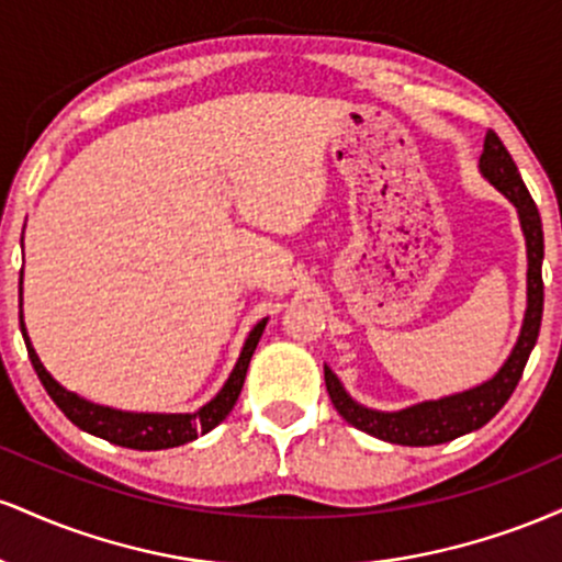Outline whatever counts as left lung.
<instances>
[{"mask_svg":"<svg viewBox=\"0 0 562 562\" xmlns=\"http://www.w3.org/2000/svg\"><path fill=\"white\" fill-rule=\"evenodd\" d=\"M479 171L494 190H499L515 205L520 229H524L526 237V314L524 325H520V335L509 357L505 359V364L488 380H483V383L468 391L449 393V396L441 398H428V402H417L393 412L359 404L344 389L338 375L325 364V385L338 415L348 425L380 438V441L402 443V447H434V443L454 441V438L465 436L470 430L483 428L507 404V398L513 396L515 385L524 375L528 357H531L533 346H537L541 308H544V282H541L544 232H541V216L537 203L528 195L524 179H520L518 166L509 158L507 147L502 145V139L494 132H486V139H483Z\"/></svg>","mask_w":562,"mask_h":562,"instance_id":"left-lung-1","label":"left lung"}]
</instances>
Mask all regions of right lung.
I'll return each instance as SVG.
<instances>
[{
  "instance_id": "obj_1",
  "label": "right lung",
  "mask_w": 562,
  "mask_h": 562,
  "mask_svg": "<svg viewBox=\"0 0 562 562\" xmlns=\"http://www.w3.org/2000/svg\"><path fill=\"white\" fill-rule=\"evenodd\" d=\"M267 327V319L256 322L254 330L248 333L245 344L240 348V357H237L235 367H232L227 383L222 385V391L211 398L209 404L200 406L198 412H177V415H166V412H124L113 409V406L87 402L79 393L63 389L57 380L49 375L47 367L42 364L38 353L31 346L29 330H25L23 322V269H21V333L29 348V359L34 364L38 380H42L44 391L49 393V398L60 406L63 415L68 417L76 428L87 430L97 438H105V441L115 443V447L126 449H139V451H156V449H171L182 447V443L195 441L198 436L214 430L224 417L229 415L232 406H235L237 396H240L245 372H248L250 357H254L259 338Z\"/></svg>"
}]
</instances>
